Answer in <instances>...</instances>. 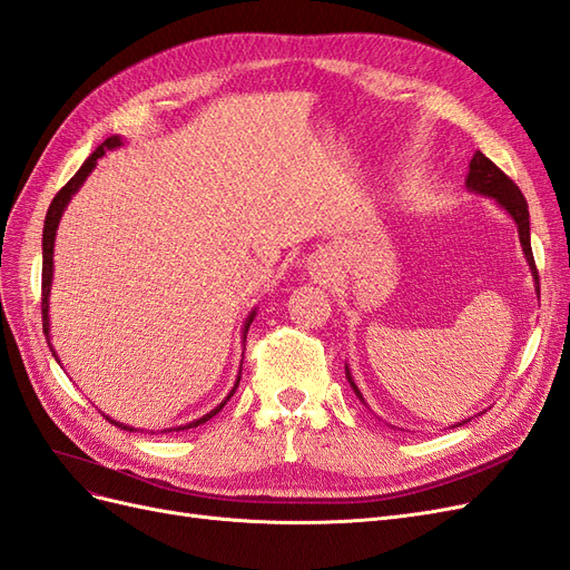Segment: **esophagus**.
I'll return each mask as SVG.
<instances>
[{
  "label": "esophagus",
  "mask_w": 570,
  "mask_h": 570,
  "mask_svg": "<svg viewBox=\"0 0 570 570\" xmlns=\"http://www.w3.org/2000/svg\"><path fill=\"white\" fill-rule=\"evenodd\" d=\"M312 266H314V273H316V275H325V273H327V262H325L323 256H316Z\"/></svg>",
  "instance_id": "1"
}]
</instances>
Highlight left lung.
<instances>
[{
  "instance_id": "1",
  "label": "left lung",
  "mask_w": 570,
  "mask_h": 570,
  "mask_svg": "<svg viewBox=\"0 0 570 570\" xmlns=\"http://www.w3.org/2000/svg\"><path fill=\"white\" fill-rule=\"evenodd\" d=\"M465 187H469V193H475V195H482V197H490L494 199L502 209L513 218L515 228H519V239H521V247H523V254H525V262L532 271V278H534V292H538L540 297V278H538V268H534V258H532V247H530V214H528V202L525 197L521 195L519 185H515L504 170H499L485 154L482 151H475L473 159L469 164V176H465ZM344 373H347V381L354 390V394L358 396L361 402H364V394H361V390L356 387L354 377L350 373V366H344ZM366 404V402H364ZM471 419H465L452 428H459L463 423H469Z\"/></svg>"
}]
</instances>
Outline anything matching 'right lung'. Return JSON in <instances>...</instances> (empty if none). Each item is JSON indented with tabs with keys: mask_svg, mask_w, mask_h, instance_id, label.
<instances>
[{
	"mask_svg": "<svg viewBox=\"0 0 570 570\" xmlns=\"http://www.w3.org/2000/svg\"><path fill=\"white\" fill-rule=\"evenodd\" d=\"M124 145V140H120V135H111V137H107L105 142H101L88 159H85V164L80 166V170L78 174L68 180L59 193H57V197L51 199V204H49V209H47V216H45V230H42V331H45V335H47V344H49V350H51V342H49V292H51V278H55V239H57V228H59V220H61V216H63V209L68 206V202H71V197L78 193L80 189V185L88 180V176L92 174L95 170V166H97V159H101L105 157V151H109V149H116V147H120ZM254 316H256V308L254 312L247 316V321H245V327H243V342L247 340V331H249V325H252V321H254ZM51 356H55L57 361H59V356H57V352L51 350ZM237 385H239V375H237V381H235V387L230 390V394L226 396V400H223L214 411H209V413H204L202 419H197V421H193V423H185V425H178V428H168V430H164V433H178V430H187V428H197V425H202V423H206L209 419H214L216 413L226 406V402L230 400V396L235 394V390H237ZM107 421H111L114 425H118L120 430H132L135 428H130V425H126V423H118V421H114V419H109L107 416Z\"/></svg>",
	"mask_w": 570,
	"mask_h": 570,
	"instance_id": "add662e5",
	"label": "right lung"
}]
</instances>
